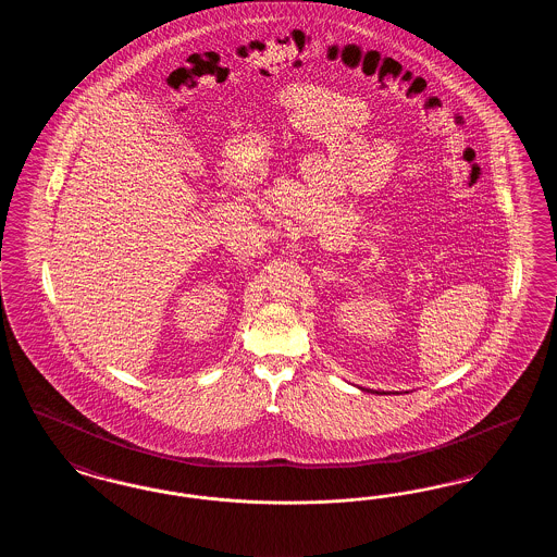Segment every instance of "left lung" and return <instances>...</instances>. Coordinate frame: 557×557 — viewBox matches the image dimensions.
<instances>
[{
	"instance_id": "8db88e82",
	"label": "left lung",
	"mask_w": 557,
	"mask_h": 557,
	"mask_svg": "<svg viewBox=\"0 0 557 557\" xmlns=\"http://www.w3.org/2000/svg\"><path fill=\"white\" fill-rule=\"evenodd\" d=\"M382 395H384V393H382Z\"/></svg>"
}]
</instances>
